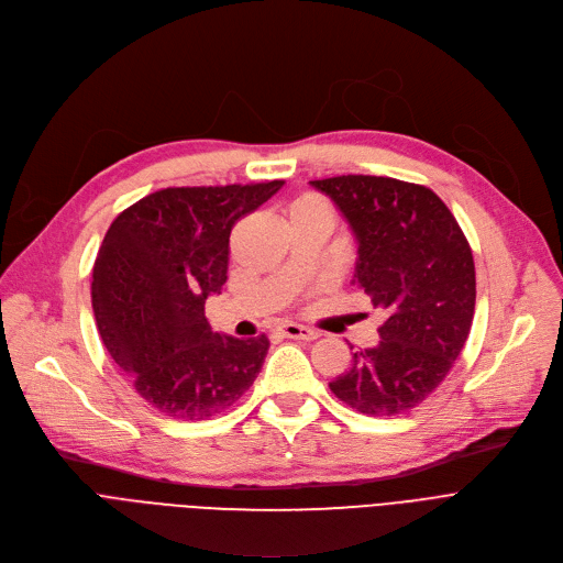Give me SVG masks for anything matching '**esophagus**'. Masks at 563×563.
<instances>
[{
	"label": "esophagus",
	"instance_id": "1",
	"mask_svg": "<svg viewBox=\"0 0 563 563\" xmlns=\"http://www.w3.org/2000/svg\"><path fill=\"white\" fill-rule=\"evenodd\" d=\"M279 334L284 339H295V341H313V339H318L316 329H309L305 324H295V322H288V324L279 327Z\"/></svg>",
	"mask_w": 563,
	"mask_h": 563
}]
</instances>
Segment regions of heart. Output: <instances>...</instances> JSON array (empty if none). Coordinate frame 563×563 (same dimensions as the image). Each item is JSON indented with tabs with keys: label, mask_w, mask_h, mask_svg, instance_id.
I'll use <instances>...</instances> for the list:
<instances>
[{
	"label": "heart",
	"mask_w": 563,
	"mask_h": 563,
	"mask_svg": "<svg viewBox=\"0 0 563 563\" xmlns=\"http://www.w3.org/2000/svg\"><path fill=\"white\" fill-rule=\"evenodd\" d=\"M300 205H324L320 197H316V195H305L302 200H297L292 207H300Z\"/></svg>",
	"instance_id": "1"
}]
</instances>
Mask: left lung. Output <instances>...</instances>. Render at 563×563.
I'll return each instance as SVG.
<instances>
[{"label": "left lung", "instance_id": "8db88e82", "mask_svg": "<svg viewBox=\"0 0 563 563\" xmlns=\"http://www.w3.org/2000/svg\"><path fill=\"white\" fill-rule=\"evenodd\" d=\"M311 186L332 197L358 243L354 286L386 311L379 343L354 352L350 371L329 388L358 413H405L437 390L471 334V245L427 186L371 175Z\"/></svg>", "mask_w": 563, "mask_h": 563}]
</instances>
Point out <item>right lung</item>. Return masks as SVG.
<instances>
[{
  "instance_id": "obj_1",
  "label": "right lung",
  "mask_w": 563,
  "mask_h": 563,
  "mask_svg": "<svg viewBox=\"0 0 563 563\" xmlns=\"http://www.w3.org/2000/svg\"><path fill=\"white\" fill-rule=\"evenodd\" d=\"M284 186L163 188L124 209L92 266V311L104 347L145 402L205 420L254 384L271 341L211 332L205 302L227 282L234 224Z\"/></svg>"
}]
</instances>
